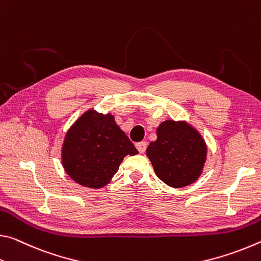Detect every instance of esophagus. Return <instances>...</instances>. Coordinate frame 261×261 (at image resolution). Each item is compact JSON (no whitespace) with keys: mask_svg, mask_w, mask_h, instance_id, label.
Wrapping results in <instances>:
<instances>
[{"mask_svg":"<svg viewBox=\"0 0 261 261\" xmlns=\"http://www.w3.org/2000/svg\"><path fill=\"white\" fill-rule=\"evenodd\" d=\"M135 147H136V149H138V150H139V152L143 153L144 151H146V149H147V142H146V141H142V142L136 143Z\"/></svg>","mask_w":261,"mask_h":261,"instance_id":"34e87169","label":"esophagus"}]
</instances>
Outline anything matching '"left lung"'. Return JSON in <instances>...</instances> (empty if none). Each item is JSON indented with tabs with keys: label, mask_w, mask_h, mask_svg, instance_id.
I'll return each instance as SVG.
<instances>
[{
	"label": "left lung",
	"mask_w": 261,
	"mask_h": 261,
	"mask_svg": "<svg viewBox=\"0 0 261 261\" xmlns=\"http://www.w3.org/2000/svg\"><path fill=\"white\" fill-rule=\"evenodd\" d=\"M156 176L171 187H184L202 172L207 156L203 139L186 122L166 120L157 128V140L147 148Z\"/></svg>",
	"instance_id": "left-lung-1"
}]
</instances>
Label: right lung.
<instances>
[{
	"mask_svg": "<svg viewBox=\"0 0 261 261\" xmlns=\"http://www.w3.org/2000/svg\"><path fill=\"white\" fill-rule=\"evenodd\" d=\"M138 150L111 114L88 111L66 135L62 165L69 177L82 186L99 189L109 184L126 155Z\"/></svg>",
	"mask_w": 261,
	"mask_h": 261,
	"instance_id": "1",
	"label": "right lung"
}]
</instances>
